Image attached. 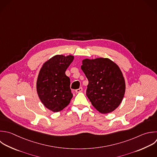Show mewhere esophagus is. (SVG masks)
Here are the masks:
<instances>
[{"label": "esophagus", "mask_w": 157, "mask_h": 157, "mask_svg": "<svg viewBox=\"0 0 157 157\" xmlns=\"http://www.w3.org/2000/svg\"><path fill=\"white\" fill-rule=\"evenodd\" d=\"M82 91H83V88L82 87L79 88L78 89L75 90V92L76 93H80V92H82Z\"/></svg>", "instance_id": "esophagus-1"}]
</instances>
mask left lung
<instances>
[{
  "mask_svg": "<svg viewBox=\"0 0 157 157\" xmlns=\"http://www.w3.org/2000/svg\"><path fill=\"white\" fill-rule=\"evenodd\" d=\"M81 68L88 80L86 94L101 113L117 109L125 92V82L119 67L108 58L85 59Z\"/></svg>",
  "mask_w": 157,
  "mask_h": 157,
  "instance_id": "1",
  "label": "left lung"
}]
</instances>
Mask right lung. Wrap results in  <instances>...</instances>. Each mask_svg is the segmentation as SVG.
<instances>
[{
  "mask_svg": "<svg viewBox=\"0 0 157 157\" xmlns=\"http://www.w3.org/2000/svg\"><path fill=\"white\" fill-rule=\"evenodd\" d=\"M74 56L56 55L45 62L37 80V91L43 104L49 110L58 112L65 108L73 96L70 78L65 72Z\"/></svg>",
  "mask_w": 157,
  "mask_h": 157,
  "instance_id": "1",
  "label": "right lung"
}]
</instances>
